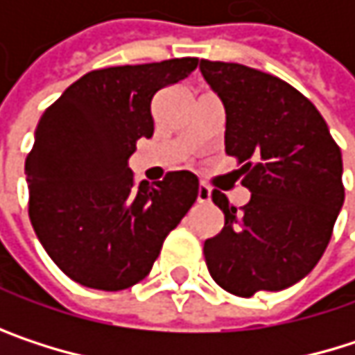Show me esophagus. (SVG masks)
Instances as JSON below:
<instances>
[{
    "instance_id": "esophagus-1",
    "label": "esophagus",
    "mask_w": 355,
    "mask_h": 355,
    "mask_svg": "<svg viewBox=\"0 0 355 355\" xmlns=\"http://www.w3.org/2000/svg\"><path fill=\"white\" fill-rule=\"evenodd\" d=\"M211 199V189L207 184H199V191H197V201L199 203H207Z\"/></svg>"
}]
</instances>
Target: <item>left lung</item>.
<instances>
[{"instance_id": "1", "label": "left lung", "mask_w": 355, "mask_h": 355, "mask_svg": "<svg viewBox=\"0 0 355 355\" xmlns=\"http://www.w3.org/2000/svg\"><path fill=\"white\" fill-rule=\"evenodd\" d=\"M226 110V154L239 158L250 201L239 211L220 191L224 228L203 254L234 296L279 292L313 271L343 205V162L317 107L288 82L241 63L201 59Z\"/></svg>"}]
</instances>
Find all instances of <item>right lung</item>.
<instances>
[{
  "label": "right lung",
  "mask_w": 355,
  "mask_h": 355,
  "mask_svg": "<svg viewBox=\"0 0 355 355\" xmlns=\"http://www.w3.org/2000/svg\"><path fill=\"white\" fill-rule=\"evenodd\" d=\"M197 63L182 57L94 69L42 112L24 166L28 216L46 254L73 282L105 292L135 286L195 203L193 173L135 182L127 160L137 139L154 135V94Z\"/></svg>",
  "instance_id": "obj_1"
}]
</instances>
